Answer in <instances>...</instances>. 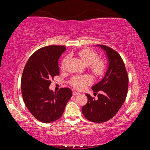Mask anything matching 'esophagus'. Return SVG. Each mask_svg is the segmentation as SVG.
I'll list each match as a JSON object with an SVG mask.
<instances>
[{"label": "esophagus", "instance_id": "34e87169", "mask_svg": "<svg viewBox=\"0 0 150 150\" xmlns=\"http://www.w3.org/2000/svg\"><path fill=\"white\" fill-rule=\"evenodd\" d=\"M79 94V93H77V91H73V95H74V96L78 95Z\"/></svg>", "mask_w": 150, "mask_h": 150}]
</instances>
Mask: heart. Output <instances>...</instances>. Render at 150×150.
<instances>
[{"label":"heart","mask_w":150,"mask_h":150,"mask_svg":"<svg viewBox=\"0 0 150 150\" xmlns=\"http://www.w3.org/2000/svg\"><path fill=\"white\" fill-rule=\"evenodd\" d=\"M83 62L87 65H89L90 70L96 76H101L105 71L106 64L103 59H98V54L90 49H83L78 53ZM68 59V56H65L62 60L61 67L64 69ZM93 83V79L88 75H77L73 77L70 81L72 87L77 90H82L87 86Z\"/></svg>","instance_id":"1"}]
</instances>
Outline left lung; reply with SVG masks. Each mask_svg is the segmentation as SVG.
<instances>
[{
    "mask_svg": "<svg viewBox=\"0 0 150 150\" xmlns=\"http://www.w3.org/2000/svg\"><path fill=\"white\" fill-rule=\"evenodd\" d=\"M105 51L108 59V67L105 77L92 87L98 94L95 100L86 94L87 103L83 106L82 112L89 121L105 122L113 118L126 100L128 88V75L120 55L111 47L97 45Z\"/></svg>",
    "mask_w": 150,
    "mask_h": 150,
    "instance_id": "left-lung-1",
    "label": "left lung"
}]
</instances>
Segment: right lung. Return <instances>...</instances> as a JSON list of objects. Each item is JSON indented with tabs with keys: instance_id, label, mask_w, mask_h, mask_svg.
I'll list each match as a JSON object with an SVG mask.
<instances>
[{
	"instance_id": "add662e5",
	"label": "right lung",
	"mask_w": 150,
	"mask_h": 150,
	"mask_svg": "<svg viewBox=\"0 0 150 150\" xmlns=\"http://www.w3.org/2000/svg\"><path fill=\"white\" fill-rule=\"evenodd\" d=\"M66 50L64 45L40 48L28 60L21 79L22 95L26 107L39 121L50 123L59 119L72 96L69 88L57 92L50 90L51 79L59 75L58 60Z\"/></svg>"
}]
</instances>
